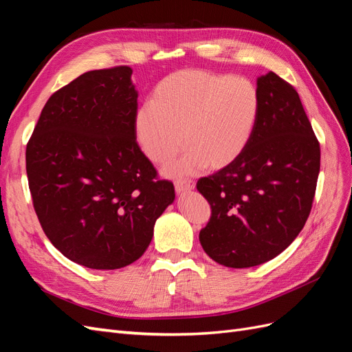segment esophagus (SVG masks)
<instances>
[{
	"mask_svg": "<svg viewBox=\"0 0 352 352\" xmlns=\"http://www.w3.org/2000/svg\"><path fill=\"white\" fill-rule=\"evenodd\" d=\"M175 188H176V192H185V190H190L195 188V182L192 179H177L175 182Z\"/></svg>",
	"mask_w": 352,
	"mask_h": 352,
	"instance_id": "esophagus-1",
	"label": "esophagus"
}]
</instances>
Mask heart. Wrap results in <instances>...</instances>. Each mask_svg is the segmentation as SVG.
<instances>
[{"label": "heart", "mask_w": 352, "mask_h": 352, "mask_svg": "<svg viewBox=\"0 0 352 352\" xmlns=\"http://www.w3.org/2000/svg\"><path fill=\"white\" fill-rule=\"evenodd\" d=\"M261 111L248 79L206 70H180L160 80L135 116V136L153 163L166 166L186 146L173 175L233 164L247 150ZM186 141L184 142L183 140Z\"/></svg>", "instance_id": "b5f03b06"}]
</instances>
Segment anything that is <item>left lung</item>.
Masks as SVG:
<instances>
[{
  "instance_id": "8db88e82",
  "label": "left lung",
  "mask_w": 352,
  "mask_h": 352,
  "mask_svg": "<svg viewBox=\"0 0 352 352\" xmlns=\"http://www.w3.org/2000/svg\"><path fill=\"white\" fill-rule=\"evenodd\" d=\"M261 111L235 163L197 189L211 207L199 242L210 258L233 269L274 258L310 216L320 172V144L296 89L278 74L258 78Z\"/></svg>"
}]
</instances>
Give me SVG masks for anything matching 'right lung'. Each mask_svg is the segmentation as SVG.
Instances as JSON below:
<instances>
[{
    "label": "right lung",
    "mask_w": 352,
    "mask_h": 352,
    "mask_svg": "<svg viewBox=\"0 0 352 352\" xmlns=\"http://www.w3.org/2000/svg\"><path fill=\"white\" fill-rule=\"evenodd\" d=\"M129 66L91 70L51 95L26 145L32 202L47 238L69 260L114 270L150 245L175 199L135 136Z\"/></svg>",
    "instance_id": "right-lung-1"
}]
</instances>
